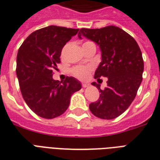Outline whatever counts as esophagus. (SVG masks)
<instances>
[{
    "label": "esophagus",
    "mask_w": 160,
    "mask_h": 160,
    "mask_svg": "<svg viewBox=\"0 0 160 160\" xmlns=\"http://www.w3.org/2000/svg\"><path fill=\"white\" fill-rule=\"evenodd\" d=\"M89 86V83H82V87L83 88H87Z\"/></svg>",
    "instance_id": "obj_1"
}]
</instances>
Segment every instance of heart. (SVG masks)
Wrapping results in <instances>:
<instances>
[{
	"mask_svg": "<svg viewBox=\"0 0 160 160\" xmlns=\"http://www.w3.org/2000/svg\"><path fill=\"white\" fill-rule=\"evenodd\" d=\"M91 41H86V43H90ZM92 68L91 66H83V65H78L76 67L72 68L71 69V73L73 77L79 80H85L88 77L89 73L92 71Z\"/></svg>",
	"mask_w": 160,
	"mask_h": 160,
	"instance_id": "b5f03b06",
	"label": "heart"
}]
</instances>
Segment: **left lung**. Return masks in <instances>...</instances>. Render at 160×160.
Instances as JSON below:
<instances>
[{"label":"left lung","instance_id":"left-lung-1","mask_svg":"<svg viewBox=\"0 0 160 160\" xmlns=\"http://www.w3.org/2000/svg\"><path fill=\"white\" fill-rule=\"evenodd\" d=\"M100 45L102 61L94 77H108V87L93 82L100 92L89 109L94 116L112 119L123 113L132 103L143 80V60L136 40L120 28L113 25L101 28H80L78 33Z\"/></svg>","mask_w":160,"mask_h":160}]
</instances>
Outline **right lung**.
<instances>
[{"mask_svg": "<svg viewBox=\"0 0 160 160\" xmlns=\"http://www.w3.org/2000/svg\"><path fill=\"white\" fill-rule=\"evenodd\" d=\"M79 29L50 25L32 32L20 47L17 76L24 101L37 116L53 119L68 109L72 95L81 88L78 80H53L64 46Z\"/></svg>", "mask_w": 160, "mask_h": 160, "instance_id": "add662e5", "label": "right lung"}]
</instances>
